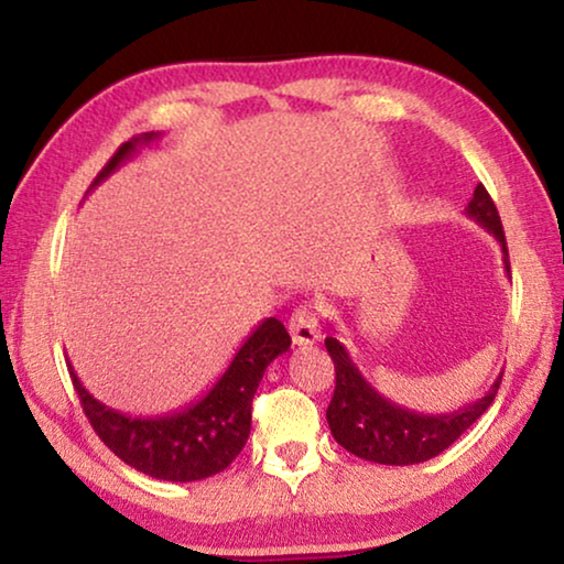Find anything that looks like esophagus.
<instances>
[{"label":"esophagus","instance_id":"34e87169","mask_svg":"<svg viewBox=\"0 0 564 564\" xmlns=\"http://www.w3.org/2000/svg\"><path fill=\"white\" fill-rule=\"evenodd\" d=\"M291 339L299 347H306V344H314L322 339V329H318V316L311 306H299L293 311L291 324H289Z\"/></svg>","mask_w":564,"mask_h":564}]
</instances>
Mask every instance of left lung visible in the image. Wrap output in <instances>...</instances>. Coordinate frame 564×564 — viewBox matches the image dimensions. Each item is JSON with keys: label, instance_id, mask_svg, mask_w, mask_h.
Wrapping results in <instances>:
<instances>
[{"label": "left lung", "instance_id": "left-lung-1", "mask_svg": "<svg viewBox=\"0 0 564 564\" xmlns=\"http://www.w3.org/2000/svg\"><path fill=\"white\" fill-rule=\"evenodd\" d=\"M466 215L499 240L503 271L511 279L501 217L484 184H476ZM324 347L329 351L336 372L334 398L326 408V420H329L334 441L341 448L355 453L357 458L372 460V464L413 466L435 458L489 410L501 384L499 375L489 392H484V398L468 402V405L453 410V413L425 415L417 413V410L402 408L398 402L384 398L380 390H375L372 382L351 362L347 347L336 336H326Z\"/></svg>", "mask_w": 564, "mask_h": 564}]
</instances>
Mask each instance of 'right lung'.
I'll use <instances>...</instances> for the list:
<instances>
[{
	"label": "right lung",
	"instance_id": "obj_1",
	"mask_svg": "<svg viewBox=\"0 0 564 564\" xmlns=\"http://www.w3.org/2000/svg\"><path fill=\"white\" fill-rule=\"evenodd\" d=\"M162 133H141L119 147L90 189L111 176L121 164L137 154L139 147L151 144ZM291 336L279 318H263L242 347L235 351L228 369L199 400L164 415H126L104 405L70 369L73 388L78 392L83 413L90 420L98 438L119 456L123 464L159 481L189 484L220 474L242 451L250 435V410L253 394L263 380L265 367L289 351Z\"/></svg>",
	"mask_w": 564,
	"mask_h": 564
}]
</instances>
